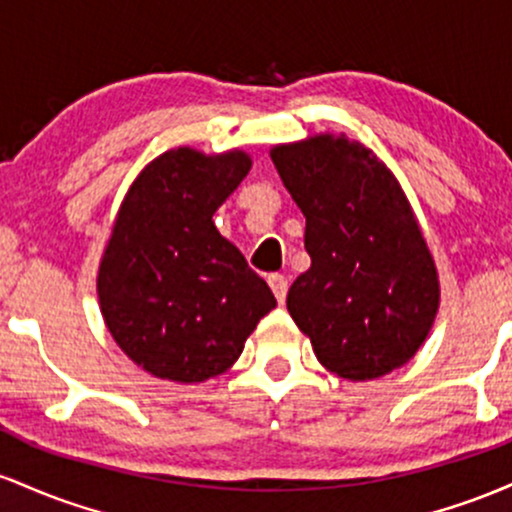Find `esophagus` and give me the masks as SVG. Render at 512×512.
Returning a JSON list of instances; mask_svg holds the SVG:
<instances>
[{
    "instance_id": "1",
    "label": "esophagus",
    "mask_w": 512,
    "mask_h": 512,
    "mask_svg": "<svg viewBox=\"0 0 512 512\" xmlns=\"http://www.w3.org/2000/svg\"><path fill=\"white\" fill-rule=\"evenodd\" d=\"M268 285H271L275 300L283 304L285 297H287V278H285V275H278V273L271 275V278H268Z\"/></svg>"
}]
</instances>
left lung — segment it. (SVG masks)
I'll list each match as a JSON object with an SVG mask.
<instances>
[{
	"mask_svg": "<svg viewBox=\"0 0 512 512\" xmlns=\"http://www.w3.org/2000/svg\"><path fill=\"white\" fill-rule=\"evenodd\" d=\"M271 159L307 217L312 266L287 312L317 360L350 382L406 365L438 314L440 283L399 181L372 149L329 132L275 145Z\"/></svg>",
	"mask_w": 512,
	"mask_h": 512,
	"instance_id": "obj_1",
	"label": "left lung"
}]
</instances>
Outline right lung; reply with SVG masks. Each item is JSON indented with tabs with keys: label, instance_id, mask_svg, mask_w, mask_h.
Masks as SVG:
<instances>
[{
	"label": "right lung",
	"instance_id": "right-lung-1",
	"mask_svg": "<svg viewBox=\"0 0 512 512\" xmlns=\"http://www.w3.org/2000/svg\"><path fill=\"white\" fill-rule=\"evenodd\" d=\"M249 169L241 149L179 147L149 162L125 193L96 292L113 341L159 380L222 375L275 307L266 280L212 222Z\"/></svg>",
	"mask_w": 512,
	"mask_h": 512
}]
</instances>
